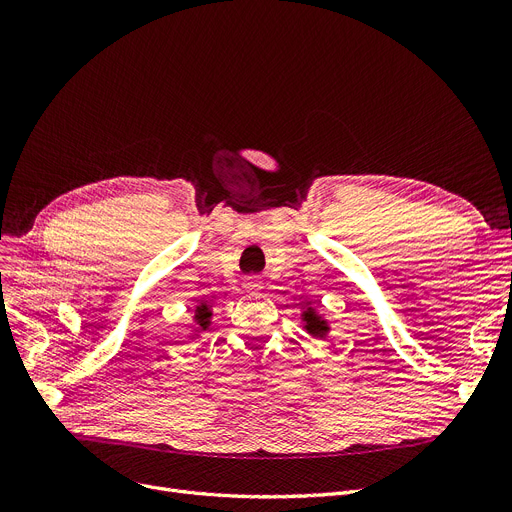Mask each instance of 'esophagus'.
<instances>
[{
	"mask_svg": "<svg viewBox=\"0 0 512 512\" xmlns=\"http://www.w3.org/2000/svg\"><path fill=\"white\" fill-rule=\"evenodd\" d=\"M245 284H247V288H249V290H253V292L261 288V280H259L257 276H251V278H247V282H245Z\"/></svg>",
	"mask_w": 512,
	"mask_h": 512,
	"instance_id": "obj_1",
	"label": "esophagus"
}]
</instances>
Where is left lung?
I'll list each match as a JSON object with an SVG mask.
<instances>
[{
  "mask_svg": "<svg viewBox=\"0 0 512 512\" xmlns=\"http://www.w3.org/2000/svg\"><path fill=\"white\" fill-rule=\"evenodd\" d=\"M303 317H305V324H307V332H309L311 336H315V338H324V336L328 334L326 321L321 319V317H317V315H315V311H313L311 307H307V309L303 311Z\"/></svg>",
  "mask_w": 512,
  "mask_h": 512,
  "instance_id": "1",
  "label": "left lung"
}]
</instances>
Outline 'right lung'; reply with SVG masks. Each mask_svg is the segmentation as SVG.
Here are the masks:
<instances>
[{
	"label": "right lung",
	"mask_w": 512,
	"mask_h": 512,
	"mask_svg": "<svg viewBox=\"0 0 512 512\" xmlns=\"http://www.w3.org/2000/svg\"><path fill=\"white\" fill-rule=\"evenodd\" d=\"M209 317H211L209 305H207V303L197 305V309H195V321H197V326H199L201 330H205V328L209 326Z\"/></svg>",
	"instance_id": "add662e5"
}]
</instances>
